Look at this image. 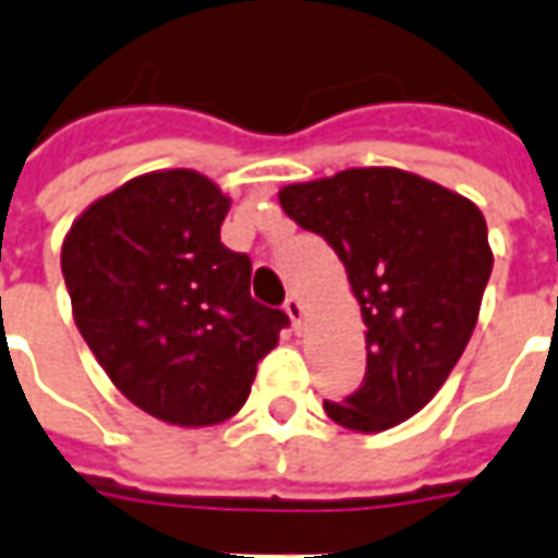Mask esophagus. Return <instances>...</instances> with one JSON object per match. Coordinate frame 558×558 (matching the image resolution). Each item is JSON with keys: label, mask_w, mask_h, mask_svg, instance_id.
I'll list each match as a JSON object with an SVG mask.
<instances>
[{"label": "esophagus", "mask_w": 558, "mask_h": 558, "mask_svg": "<svg viewBox=\"0 0 558 558\" xmlns=\"http://www.w3.org/2000/svg\"><path fill=\"white\" fill-rule=\"evenodd\" d=\"M283 311H287V314H290V319H292V326L299 328L302 326V316H304V304L299 302V299H295V295H290V299H287V302H283Z\"/></svg>", "instance_id": "obj_1"}]
</instances>
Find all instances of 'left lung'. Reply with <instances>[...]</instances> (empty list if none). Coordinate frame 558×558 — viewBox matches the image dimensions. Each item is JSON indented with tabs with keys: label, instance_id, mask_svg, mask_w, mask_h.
I'll use <instances>...</instances> for the list:
<instances>
[{
	"label": "left lung",
	"instance_id": "obj_1",
	"mask_svg": "<svg viewBox=\"0 0 558 558\" xmlns=\"http://www.w3.org/2000/svg\"><path fill=\"white\" fill-rule=\"evenodd\" d=\"M280 206L323 235L350 275L367 326V371L328 418L379 433L442 388L478 323L493 254L487 220L466 196L395 167L287 184Z\"/></svg>",
	"mask_w": 558,
	"mask_h": 558
}]
</instances>
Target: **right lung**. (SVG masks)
Masks as SVG:
<instances>
[{
  "mask_svg": "<svg viewBox=\"0 0 558 558\" xmlns=\"http://www.w3.org/2000/svg\"><path fill=\"white\" fill-rule=\"evenodd\" d=\"M230 199L194 170L92 203L62 244L83 340L140 410L182 427L242 410L290 316L251 299V256L220 242Z\"/></svg>",
  "mask_w": 558,
  "mask_h": 558,
  "instance_id": "right-lung-1",
  "label": "right lung"
}]
</instances>
